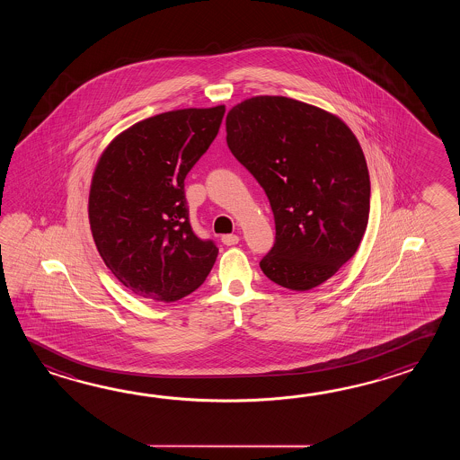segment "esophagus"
I'll return each mask as SVG.
<instances>
[{
  "label": "esophagus",
  "instance_id": "1",
  "mask_svg": "<svg viewBox=\"0 0 460 460\" xmlns=\"http://www.w3.org/2000/svg\"><path fill=\"white\" fill-rule=\"evenodd\" d=\"M240 242V236L238 234H224L222 236V243L226 244V246H234V244L238 243Z\"/></svg>",
  "mask_w": 460,
  "mask_h": 460
}]
</instances>
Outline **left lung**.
Masks as SVG:
<instances>
[{"instance_id":"obj_1","label":"left lung","mask_w":460,"mask_h":460,"mask_svg":"<svg viewBox=\"0 0 460 460\" xmlns=\"http://www.w3.org/2000/svg\"><path fill=\"white\" fill-rule=\"evenodd\" d=\"M226 145L273 210L266 278L293 291L327 281L357 252L370 214L368 167L350 128L321 108L264 95L228 111Z\"/></svg>"}]
</instances>
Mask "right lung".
<instances>
[{
  "label": "right lung",
  "instance_id": "obj_1",
  "mask_svg": "<svg viewBox=\"0 0 460 460\" xmlns=\"http://www.w3.org/2000/svg\"><path fill=\"white\" fill-rule=\"evenodd\" d=\"M224 115L220 105L147 118L115 137L98 161L88 197L92 234L108 270L139 297L177 301L216 263V242L190 226L184 181Z\"/></svg>",
  "mask_w": 460,
  "mask_h": 460
}]
</instances>
